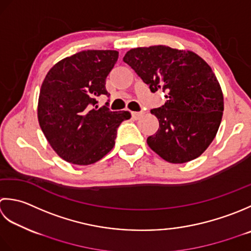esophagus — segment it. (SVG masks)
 I'll use <instances>...</instances> for the list:
<instances>
[{"instance_id":"esophagus-1","label":"esophagus","mask_w":251,"mask_h":251,"mask_svg":"<svg viewBox=\"0 0 251 251\" xmlns=\"http://www.w3.org/2000/svg\"><path fill=\"white\" fill-rule=\"evenodd\" d=\"M143 115H144V114H143L142 111H140V112H139V111H137V112H136V111H133V112H132V117H133V118H134L135 120L140 119Z\"/></svg>"}]
</instances>
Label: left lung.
I'll use <instances>...</instances> for the list:
<instances>
[{"mask_svg":"<svg viewBox=\"0 0 251 251\" xmlns=\"http://www.w3.org/2000/svg\"><path fill=\"white\" fill-rule=\"evenodd\" d=\"M124 61L152 93H166L165 105L151 110L159 129L147 137L148 146L171 163L201 156L216 137L224 109L221 86L210 66L191 50L166 45L132 49Z\"/></svg>","mask_w":251,"mask_h":251,"instance_id":"left-lung-1","label":"left lung"}]
</instances>
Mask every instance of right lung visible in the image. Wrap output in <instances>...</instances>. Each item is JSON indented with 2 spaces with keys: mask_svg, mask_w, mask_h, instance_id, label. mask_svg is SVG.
Masks as SVG:
<instances>
[{
  "mask_svg": "<svg viewBox=\"0 0 251 251\" xmlns=\"http://www.w3.org/2000/svg\"><path fill=\"white\" fill-rule=\"evenodd\" d=\"M119 53L88 50L66 57L48 73L40 90L38 119L50 145L64 160L88 166L112 150L117 129L129 111L99 108L96 97L109 96L106 78Z\"/></svg>",
  "mask_w": 251,
  "mask_h": 251,
  "instance_id": "add662e5",
  "label": "right lung"
}]
</instances>
